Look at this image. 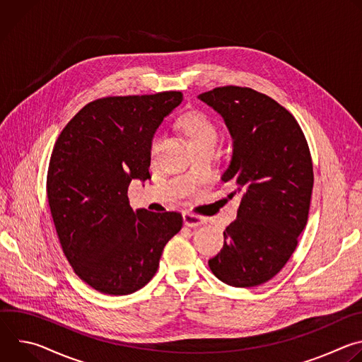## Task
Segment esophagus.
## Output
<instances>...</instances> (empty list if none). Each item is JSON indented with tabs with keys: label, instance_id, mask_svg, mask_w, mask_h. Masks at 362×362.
<instances>
[{
	"label": "esophagus",
	"instance_id": "obj_1",
	"mask_svg": "<svg viewBox=\"0 0 362 362\" xmlns=\"http://www.w3.org/2000/svg\"><path fill=\"white\" fill-rule=\"evenodd\" d=\"M183 223L189 228H197L200 225L204 223V218L199 216V215H193L190 212H183Z\"/></svg>",
	"mask_w": 362,
	"mask_h": 362
}]
</instances>
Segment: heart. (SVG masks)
I'll use <instances>...</instances> for the list:
<instances>
[{
  "label": "heart",
  "mask_w": 362,
  "mask_h": 362,
  "mask_svg": "<svg viewBox=\"0 0 362 362\" xmlns=\"http://www.w3.org/2000/svg\"><path fill=\"white\" fill-rule=\"evenodd\" d=\"M179 127L183 132V134L187 137L190 146H199L206 143H215L218 141V130L215 124L200 113H189L185 115L179 120ZM158 146V136L153 137L150 148L154 151Z\"/></svg>",
  "instance_id": "1"
}]
</instances>
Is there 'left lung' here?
<instances>
[{"mask_svg": "<svg viewBox=\"0 0 362 362\" xmlns=\"http://www.w3.org/2000/svg\"><path fill=\"white\" fill-rule=\"evenodd\" d=\"M197 98L222 116L230 133L232 158L222 180L235 186L228 197L240 196L209 268L230 286L261 285L285 267L306 225L311 153L295 117L267 94L226 86Z\"/></svg>", "mask_w": 362, "mask_h": 362, "instance_id": "1", "label": "left lung"}]
</instances>
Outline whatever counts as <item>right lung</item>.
Listing matches in <instances>:
<instances>
[{
  "label": "right lung",
  "instance_id": "add662e5",
  "mask_svg": "<svg viewBox=\"0 0 362 362\" xmlns=\"http://www.w3.org/2000/svg\"><path fill=\"white\" fill-rule=\"evenodd\" d=\"M180 103V91L94 100L51 153L47 197L63 252L78 278L101 293L143 288L182 229L180 214L133 211L127 197L132 180L150 177L154 133Z\"/></svg>",
  "mask_w": 362,
  "mask_h": 362
}]
</instances>
